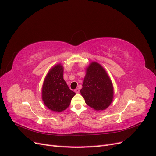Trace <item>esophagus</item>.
<instances>
[{"label":"esophagus","instance_id":"34e87169","mask_svg":"<svg viewBox=\"0 0 156 156\" xmlns=\"http://www.w3.org/2000/svg\"><path fill=\"white\" fill-rule=\"evenodd\" d=\"M74 92H75L76 93H78L80 92V90H79V89H76L75 90H74Z\"/></svg>","mask_w":156,"mask_h":156}]
</instances>
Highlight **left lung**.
<instances>
[{"mask_svg":"<svg viewBox=\"0 0 156 156\" xmlns=\"http://www.w3.org/2000/svg\"><path fill=\"white\" fill-rule=\"evenodd\" d=\"M81 94L86 104L96 110H105L111 104L113 89L110 78L97 62H92L87 69Z\"/></svg>","mask_w":156,"mask_h":156,"instance_id":"left-lung-1","label":"left lung"}]
</instances>
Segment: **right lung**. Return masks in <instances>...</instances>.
<instances>
[{"instance_id":"1","label":"right lung","mask_w":156,"mask_h":156,"mask_svg":"<svg viewBox=\"0 0 156 156\" xmlns=\"http://www.w3.org/2000/svg\"><path fill=\"white\" fill-rule=\"evenodd\" d=\"M63 67L58 64L49 71L44 80L42 90L43 101L50 110L62 112L70 105L75 95L63 78Z\"/></svg>"}]
</instances>
